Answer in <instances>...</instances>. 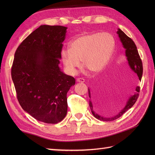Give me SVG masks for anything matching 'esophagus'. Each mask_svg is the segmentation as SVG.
<instances>
[{
    "label": "esophagus",
    "instance_id": "34e87169",
    "mask_svg": "<svg viewBox=\"0 0 155 155\" xmlns=\"http://www.w3.org/2000/svg\"><path fill=\"white\" fill-rule=\"evenodd\" d=\"M77 83H83L84 82V79L83 78H77Z\"/></svg>",
    "mask_w": 155,
    "mask_h": 155
}]
</instances>
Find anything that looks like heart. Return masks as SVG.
I'll use <instances>...</instances> for the list:
<instances>
[{"label": "heart", "instance_id": "obj_1", "mask_svg": "<svg viewBox=\"0 0 155 155\" xmlns=\"http://www.w3.org/2000/svg\"><path fill=\"white\" fill-rule=\"evenodd\" d=\"M115 40L108 32H93L81 36L72 41L69 49L61 52L66 71L74 74L80 61L91 72H98L106 67L114 52Z\"/></svg>", "mask_w": 155, "mask_h": 155}]
</instances>
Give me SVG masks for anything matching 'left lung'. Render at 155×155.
I'll use <instances>...</instances> for the list:
<instances>
[{
  "label": "left lung",
  "instance_id": "left-lung-1",
  "mask_svg": "<svg viewBox=\"0 0 155 155\" xmlns=\"http://www.w3.org/2000/svg\"><path fill=\"white\" fill-rule=\"evenodd\" d=\"M122 43L123 45L124 48L126 49L125 53L127 57L131 69L136 72L138 75L139 80L141 81L143 76V62L141 61L140 55L138 52L137 46L134 41L130 37L122 31L120 29H118L117 31ZM137 93L133 96H131L128 101L126 106L118 114L115 115L113 117H105V110L107 109L108 103L111 101L112 97L109 94H107L99 91V89H94L93 93H91L90 90L88 89V95H89V106L93 116L97 119L103 121H112L117 119L120 117L122 115L127 112L129 108L132 107L134 103H136L140 93V87H137L136 88Z\"/></svg>",
  "mask_w": 155,
  "mask_h": 155
}]
</instances>
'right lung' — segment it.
<instances>
[{
    "label": "right lung",
    "instance_id": "add662e5",
    "mask_svg": "<svg viewBox=\"0 0 155 155\" xmlns=\"http://www.w3.org/2000/svg\"><path fill=\"white\" fill-rule=\"evenodd\" d=\"M67 28L41 25L18 46L12 62L11 77L20 105L45 123L57 124L65 117L67 94L75 84L74 78L58 67Z\"/></svg>",
    "mask_w": 155,
    "mask_h": 155
}]
</instances>
